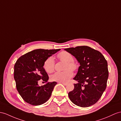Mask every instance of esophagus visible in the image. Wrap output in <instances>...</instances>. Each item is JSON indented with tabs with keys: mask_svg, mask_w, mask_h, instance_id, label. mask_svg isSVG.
I'll list each match as a JSON object with an SVG mask.
<instances>
[{
	"mask_svg": "<svg viewBox=\"0 0 121 121\" xmlns=\"http://www.w3.org/2000/svg\"><path fill=\"white\" fill-rule=\"evenodd\" d=\"M60 83L63 84L64 85H65V86H66V85H67V83H63V82H60Z\"/></svg>",
	"mask_w": 121,
	"mask_h": 121,
	"instance_id": "esophagus-1",
	"label": "esophagus"
}]
</instances>
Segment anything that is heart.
<instances>
[{
    "mask_svg": "<svg viewBox=\"0 0 121 121\" xmlns=\"http://www.w3.org/2000/svg\"><path fill=\"white\" fill-rule=\"evenodd\" d=\"M57 57L60 60L66 62L65 70H67L63 72L55 73L51 76V79L52 81L66 83L73 76V73L72 70L75 71L77 69L78 65L73 61L74 57L72 54L68 52L62 51L59 53L57 54ZM54 67L55 61L54 58L51 56L47 58L43 64V68L46 72L50 73H52L54 70Z\"/></svg>",
    "mask_w": 121,
    "mask_h": 121,
    "instance_id": "1",
    "label": "heart"
}]
</instances>
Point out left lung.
Listing matches in <instances>:
<instances>
[{
    "label": "left lung",
    "mask_w": 121,
    "mask_h": 121,
    "mask_svg": "<svg viewBox=\"0 0 121 121\" xmlns=\"http://www.w3.org/2000/svg\"><path fill=\"white\" fill-rule=\"evenodd\" d=\"M80 64L74 80V89L68 93L73 103L87 107L99 101L107 86L108 78L107 61L101 52L88 46L65 49Z\"/></svg>",
    "instance_id": "8db88e82"
}]
</instances>
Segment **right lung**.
<instances>
[{
    "instance_id": "obj_1",
    "label": "right lung",
    "mask_w": 121,
    "mask_h": 121,
    "mask_svg": "<svg viewBox=\"0 0 121 121\" xmlns=\"http://www.w3.org/2000/svg\"><path fill=\"white\" fill-rule=\"evenodd\" d=\"M60 50H34L20 56L16 61L14 78L17 91L26 103L40 105L51 96L56 82H48L39 86L38 82L41 79L45 82L48 81L49 76L43 68V64L47 58Z\"/></svg>"
}]
</instances>
